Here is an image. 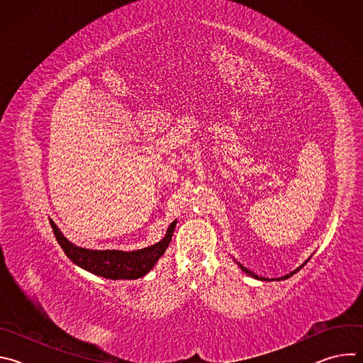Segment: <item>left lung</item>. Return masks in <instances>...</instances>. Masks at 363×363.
<instances>
[{"label":"left lung","mask_w":363,"mask_h":363,"mask_svg":"<svg viewBox=\"0 0 363 363\" xmlns=\"http://www.w3.org/2000/svg\"><path fill=\"white\" fill-rule=\"evenodd\" d=\"M306 263H307V260H306ZM306 263H303V264H301V266H300V267H298V269H296V270H294V272H291V273H289V274H286V276H283V277H280V279H272V280H286V279H289V277H291V276H293V274H294V273H297V272H298V270H300V269H301V267H303V266H304V264H306ZM237 264H238V266H240V269H241V270H242V272H244V273H245V274H248V276H251V277H254V279H257V280H267V279H264V277H260V276H257V274H254V273H252V272H251V270H248V269H245V267H244V266H242V264H240V263H237Z\"/></svg>","instance_id":"obj_1"}]
</instances>
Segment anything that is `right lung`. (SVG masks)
<instances>
[{
  "label": "right lung",
  "mask_w": 363,
  "mask_h": 363,
  "mask_svg": "<svg viewBox=\"0 0 363 363\" xmlns=\"http://www.w3.org/2000/svg\"><path fill=\"white\" fill-rule=\"evenodd\" d=\"M57 242L70 260L79 267L111 280H136L147 274L168 248L177 225V220L168 227L165 237L150 247L136 251L89 250L70 242L53 220H50Z\"/></svg>",
  "instance_id": "right-lung-1"
}]
</instances>
